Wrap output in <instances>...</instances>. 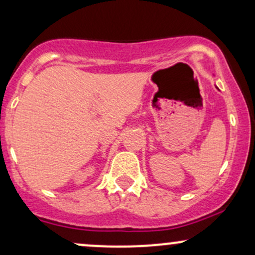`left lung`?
<instances>
[{
	"label": "left lung",
	"mask_w": 255,
	"mask_h": 255,
	"mask_svg": "<svg viewBox=\"0 0 255 255\" xmlns=\"http://www.w3.org/2000/svg\"><path fill=\"white\" fill-rule=\"evenodd\" d=\"M217 89H218V88H217Z\"/></svg>",
	"instance_id": "left-lung-1"
}]
</instances>
